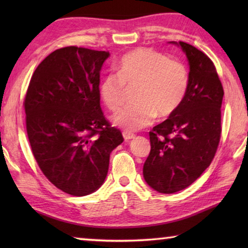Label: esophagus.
Returning a JSON list of instances; mask_svg holds the SVG:
<instances>
[{
  "label": "esophagus",
  "instance_id": "34e87169",
  "mask_svg": "<svg viewBox=\"0 0 248 248\" xmlns=\"http://www.w3.org/2000/svg\"><path fill=\"white\" fill-rule=\"evenodd\" d=\"M123 136H124V139L125 141L132 140V139H134V138H136V136H134V134L130 133V132H124Z\"/></svg>",
  "mask_w": 248,
  "mask_h": 248
}]
</instances>
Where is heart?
<instances>
[{
  "instance_id": "obj_1",
  "label": "heart",
  "mask_w": 248,
  "mask_h": 248,
  "mask_svg": "<svg viewBox=\"0 0 248 248\" xmlns=\"http://www.w3.org/2000/svg\"><path fill=\"white\" fill-rule=\"evenodd\" d=\"M189 78L182 62L150 48L125 53L117 65V74L100 79L99 96L110 110L124 102L125 87H136L137 104L119 109L111 117L116 127L132 132L148 127L155 116L166 118L177 110L186 96Z\"/></svg>"
}]
</instances>
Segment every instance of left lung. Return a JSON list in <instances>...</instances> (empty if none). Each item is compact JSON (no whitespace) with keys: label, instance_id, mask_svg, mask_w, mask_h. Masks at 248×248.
Listing matches in <instances>:
<instances>
[{"label":"left lung","instance_id":"obj_1","mask_svg":"<svg viewBox=\"0 0 248 248\" xmlns=\"http://www.w3.org/2000/svg\"><path fill=\"white\" fill-rule=\"evenodd\" d=\"M186 54L189 84L182 105L152 129L143 177L161 194H174L195 182L212 162L221 137L223 87L212 61L194 46L170 41Z\"/></svg>","mask_w":248,"mask_h":248}]
</instances>
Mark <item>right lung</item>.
I'll return each instance as SVG.
<instances>
[{
  "mask_svg": "<svg viewBox=\"0 0 248 248\" xmlns=\"http://www.w3.org/2000/svg\"><path fill=\"white\" fill-rule=\"evenodd\" d=\"M109 56L73 46L58 49L37 66L25 97L33 156L54 186L75 197L102 186L110 153L124 141L99 103V74Z\"/></svg>",
  "mask_w": 248,
  "mask_h": 248,
  "instance_id": "obj_1",
  "label": "right lung"
}]
</instances>
